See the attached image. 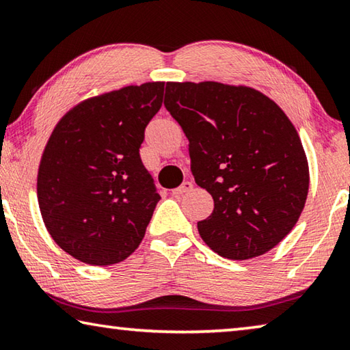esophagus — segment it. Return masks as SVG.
Returning a JSON list of instances; mask_svg holds the SVG:
<instances>
[{"mask_svg": "<svg viewBox=\"0 0 350 350\" xmlns=\"http://www.w3.org/2000/svg\"><path fill=\"white\" fill-rule=\"evenodd\" d=\"M193 189V183L191 182H183L180 187H177V188H174L173 193L174 196H180V194H183V193H188V191H191Z\"/></svg>", "mask_w": 350, "mask_h": 350, "instance_id": "obj_1", "label": "esophagus"}]
</instances>
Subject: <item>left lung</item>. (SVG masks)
<instances>
[{
  "label": "left lung",
  "instance_id": "left-lung-1",
  "mask_svg": "<svg viewBox=\"0 0 350 350\" xmlns=\"http://www.w3.org/2000/svg\"><path fill=\"white\" fill-rule=\"evenodd\" d=\"M165 108L188 139L191 173L215 200L200 238L228 259L267 253L292 232L309 193L293 123L253 88L168 81Z\"/></svg>",
  "mask_w": 350,
  "mask_h": 350
}]
</instances>
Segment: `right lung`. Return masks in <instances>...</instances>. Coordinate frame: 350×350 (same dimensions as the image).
I'll return each mask as SVG.
<instances>
[{"label": "right lung", "mask_w": 350, "mask_h": 350, "mask_svg": "<svg viewBox=\"0 0 350 350\" xmlns=\"http://www.w3.org/2000/svg\"><path fill=\"white\" fill-rule=\"evenodd\" d=\"M163 88L148 81L83 100L47 140L37 177L41 217L58 247L81 262L117 264L144 239L161 196L139 148Z\"/></svg>", "instance_id": "add662e5"}]
</instances>
